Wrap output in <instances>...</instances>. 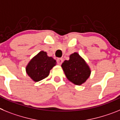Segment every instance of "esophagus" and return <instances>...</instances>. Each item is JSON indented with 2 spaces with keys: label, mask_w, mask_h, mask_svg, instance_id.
Listing matches in <instances>:
<instances>
[{
  "label": "esophagus",
  "mask_w": 120,
  "mask_h": 120,
  "mask_svg": "<svg viewBox=\"0 0 120 120\" xmlns=\"http://www.w3.org/2000/svg\"><path fill=\"white\" fill-rule=\"evenodd\" d=\"M63 59H60V58H59V59H57V63H58V64L59 65H61V63H63Z\"/></svg>",
  "instance_id": "1"
}]
</instances>
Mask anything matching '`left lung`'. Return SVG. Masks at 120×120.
I'll return each mask as SVG.
<instances>
[{
  "label": "left lung",
  "mask_w": 120,
  "mask_h": 120,
  "mask_svg": "<svg viewBox=\"0 0 120 120\" xmlns=\"http://www.w3.org/2000/svg\"><path fill=\"white\" fill-rule=\"evenodd\" d=\"M61 67L67 79L77 85L85 83L90 74L89 66L77 52L71 54L69 60L64 61Z\"/></svg>",
  "instance_id": "obj_1"
}]
</instances>
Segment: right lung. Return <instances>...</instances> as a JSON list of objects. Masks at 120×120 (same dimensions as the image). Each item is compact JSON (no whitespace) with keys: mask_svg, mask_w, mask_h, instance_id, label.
Instances as JSON below:
<instances>
[{"mask_svg":"<svg viewBox=\"0 0 120 120\" xmlns=\"http://www.w3.org/2000/svg\"><path fill=\"white\" fill-rule=\"evenodd\" d=\"M56 63V60L48 57L46 52L40 51L30 61L26 71L34 82H38L48 76L49 71Z\"/></svg>","mask_w":120,"mask_h":120,"instance_id":"obj_1","label":"right lung"}]
</instances>
